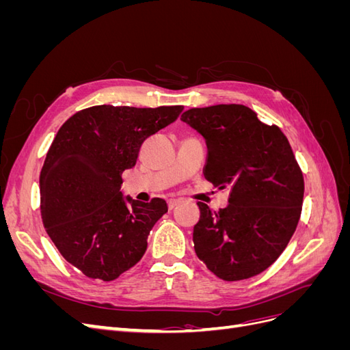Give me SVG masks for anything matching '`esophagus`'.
I'll use <instances>...</instances> for the list:
<instances>
[{
    "instance_id": "obj_1",
    "label": "esophagus",
    "mask_w": 350,
    "mask_h": 350,
    "mask_svg": "<svg viewBox=\"0 0 350 350\" xmlns=\"http://www.w3.org/2000/svg\"><path fill=\"white\" fill-rule=\"evenodd\" d=\"M179 203H181V200H179V198H171V200H169L167 201V206H169V208H175Z\"/></svg>"
}]
</instances>
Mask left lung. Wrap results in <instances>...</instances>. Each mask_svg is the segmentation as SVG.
Instances as JSON below:
<instances>
[{"label":"left lung","mask_w":350,"mask_h":350,"mask_svg":"<svg viewBox=\"0 0 350 350\" xmlns=\"http://www.w3.org/2000/svg\"><path fill=\"white\" fill-rule=\"evenodd\" d=\"M181 120L204 137L207 181L230 188L225 208L197 203V257L228 282L256 276L279 258L301 217L304 176L292 147L243 105L193 108Z\"/></svg>","instance_id":"8db88e82"}]
</instances>
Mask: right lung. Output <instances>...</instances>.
<instances>
[{"label": "right lung", "instance_id": "right-lung-1", "mask_svg": "<svg viewBox=\"0 0 350 350\" xmlns=\"http://www.w3.org/2000/svg\"><path fill=\"white\" fill-rule=\"evenodd\" d=\"M184 107H98L62 124L42 166L40 215L49 238L83 274L115 280L135 266L166 201L143 203L121 193L147 137L172 124Z\"/></svg>", "mask_w": 350, "mask_h": 350}]
</instances>
